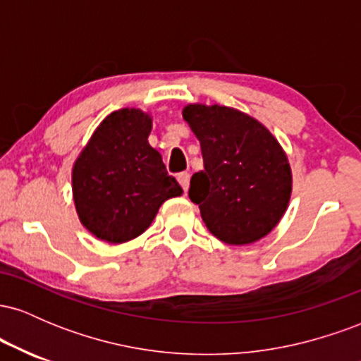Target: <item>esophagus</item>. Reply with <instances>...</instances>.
Masks as SVG:
<instances>
[{"mask_svg":"<svg viewBox=\"0 0 361 361\" xmlns=\"http://www.w3.org/2000/svg\"><path fill=\"white\" fill-rule=\"evenodd\" d=\"M178 181H180V185L183 186L185 193L188 192V185H190V175H188V173H180V175H178Z\"/></svg>","mask_w":361,"mask_h":361,"instance_id":"obj_1","label":"esophagus"}]
</instances>
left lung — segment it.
<instances>
[{
	"label": "left lung",
	"instance_id": "left-lung-1",
	"mask_svg": "<svg viewBox=\"0 0 361 361\" xmlns=\"http://www.w3.org/2000/svg\"><path fill=\"white\" fill-rule=\"evenodd\" d=\"M183 118L204 156L188 197L207 229L235 246L270 234L292 193V171L279 140L258 120L231 106L186 105Z\"/></svg>",
	"mask_w": 361,
	"mask_h": 361
}]
</instances>
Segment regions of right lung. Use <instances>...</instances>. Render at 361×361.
Wrapping results in <instances>:
<instances>
[{"instance_id":"1","label":"right lung","mask_w":361,"mask_h":361,"mask_svg":"<svg viewBox=\"0 0 361 361\" xmlns=\"http://www.w3.org/2000/svg\"><path fill=\"white\" fill-rule=\"evenodd\" d=\"M152 118L139 109L111 111L93 132L73 166L78 217L102 241L137 238L181 186L149 146Z\"/></svg>"}]
</instances>
